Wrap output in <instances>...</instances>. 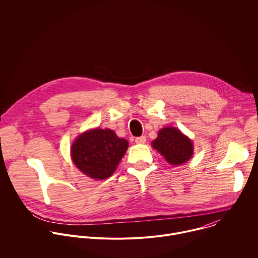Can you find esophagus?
<instances>
[{"instance_id":"esophagus-1","label":"esophagus","mask_w":258,"mask_h":258,"mask_svg":"<svg viewBox=\"0 0 258 258\" xmlns=\"http://www.w3.org/2000/svg\"><path fill=\"white\" fill-rule=\"evenodd\" d=\"M147 141V138L145 136H142V137H139V138H136V143L137 144H145Z\"/></svg>"}]
</instances>
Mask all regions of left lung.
I'll list each match as a JSON object with an SVG mask.
<instances>
[{
	"label": "left lung",
	"instance_id": "1",
	"mask_svg": "<svg viewBox=\"0 0 258 258\" xmlns=\"http://www.w3.org/2000/svg\"><path fill=\"white\" fill-rule=\"evenodd\" d=\"M152 147L171 165L183 164L194 154V145L190 139L173 126L160 130L157 139L152 142Z\"/></svg>",
	"mask_w": 258,
	"mask_h": 258
}]
</instances>
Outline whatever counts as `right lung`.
I'll return each instance as SVG.
<instances>
[{
	"label": "right lung",
	"mask_w": 258,
	"mask_h": 258,
	"mask_svg": "<svg viewBox=\"0 0 258 258\" xmlns=\"http://www.w3.org/2000/svg\"><path fill=\"white\" fill-rule=\"evenodd\" d=\"M128 147L109 128H93L80 135L72 145L71 156L77 168L93 179L111 176Z\"/></svg>",
	"instance_id": "1"
}]
</instances>
